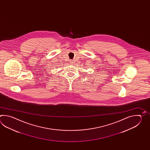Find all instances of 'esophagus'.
<instances>
[{"label": "esophagus", "mask_w": 150, "mask_h": 150, "mask_svg": "<svg viewBox=\"0 0 150 150\" xmlns=\"http://www.w3.org/2000/svg\"><path fill=\"white\" fill-rule=\"evenodd\" d=\"M70 63H71L72 64H74V62L73 61H71Z\"/></svg>", "instance_id": "1"}]
</instances>
